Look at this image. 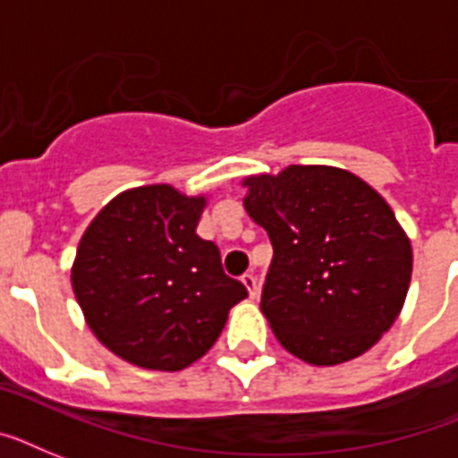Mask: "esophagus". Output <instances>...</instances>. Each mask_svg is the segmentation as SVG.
<instances>
[{"label": "esophagus", "mask_w": 458, "mask_h": 458, "mask_svg": "<svg viewBox=\"0 0 458 458\" xmlns=\"http://www.w3.org/2000/svg\"><path fill=\"white\" fill-rule=\"evenodd\" d=\"M242 284L247 287L249 296H251V299H256V293H259V282H256V275L254 273L242 275Z\"/></svg>", "instance_id": "1"}]
</instances>
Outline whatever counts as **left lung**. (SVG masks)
<instances>
[{
  "label": "left lung",
  "mask_w": 458,
  "mask_h": 458,
  "mask_svg": "<svg viewBox=\"0 0 458 458\" xmlns=\"http://www.w3.org/2000/svg\"><path fill=\"white\" fill-rule=\"evenodd\" d=\"M244 209L273 244L261 310L303 362L369 351L404 306L411 244L386 199L336 166L292 165L244 178Z\"/></svg>",
  "instance_id": "8db88e82"
}]
</instances>
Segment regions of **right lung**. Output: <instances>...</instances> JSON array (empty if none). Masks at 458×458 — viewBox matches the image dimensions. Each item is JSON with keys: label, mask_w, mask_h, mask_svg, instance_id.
Masks as SVG:
<instances>
[{"label": "right lung", "mask_w": 458, "mask_h": 458, "mask_svg": "<svg viewBox=\"0 0 458 458\" xmlns=\"http://www.w3.org/2000/svg\"><path fill=\"white\" fill-rule=\"evenodd\" d=\"M204 204L171 185L133 188L100 209L77 247L72 289L87 325L136 367L185 369L247 299L216 244L195 233Z\"/></svg>", "instance_id": "right-lung-1"}]
</instances>
